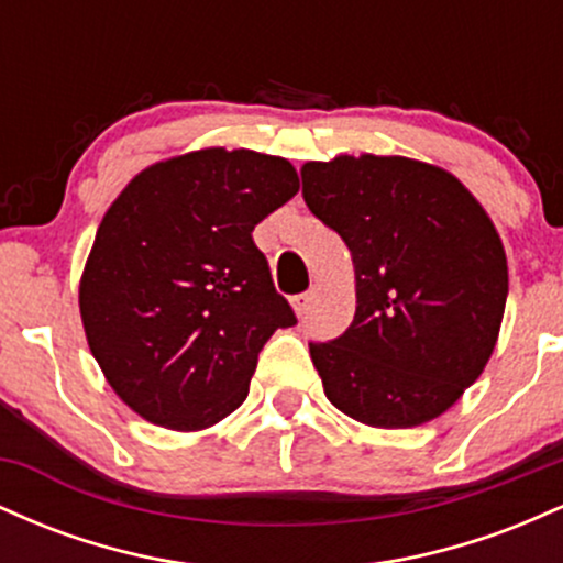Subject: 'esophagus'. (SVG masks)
Instances as JSON below:
<instances>
[{
  "label": "esophagus",
  "instance_id": "1",
  "mask_svg": "<svg viewBox=\"0 0 563 563\" xmlns=\"http://www.w3.org/2000/svg\"><path fill=\"white\" fill-rule=\"evenodd\" d=\"M290 303H294V312L299 314V318H307L309 312V303H312V294H299L290 299Z\"/></svg>",
  "mask_w": 563,
  "mask_h": 563
}]
</instances>
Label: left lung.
<instances>
[{"label": "left lung", "mask_w": 563, "mask_h": 563, "mask_svg": "<svg viewBox=\"0 0 563 563\" xmlns=\"http://www.w3.org/2000/svg\"><path fill=\"white\" fill-rule=\"evenodd\" d=\"M303 200L352 251L357 309L309 344L331 405L376 429L450 410L493 357L508 296L500 235L468 187L405 156L301 166Z\"/></svg>", "instance_id": "8db88e82"}]
</instances>
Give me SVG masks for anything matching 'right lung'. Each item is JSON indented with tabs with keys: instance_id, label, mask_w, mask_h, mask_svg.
Wrapping results in <instances>:
<instances>
[{
	"instance_id": "right-lung-1",
	"label": "right lung",
	"mask_w": 563,
	"mask_h": 563,
	"mask_svg": "<svg viewBox=\"0 0 563 563\" xmlns=\"http://www.w3.org/2000/svg\"><path fill=\"white\" fill-rule=\"evenodd\" d=\"M296 192L286 158L203 147L142 169L106 211L81 322L102 376L145 421L200 431L249 397L262 346L296 322L251 232Z\"/></svg>"
}]
</instances>
